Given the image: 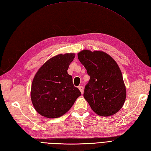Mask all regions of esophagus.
I'll list each match as a JSON object with an SVG mask.
<instances>
[{
	"instance_id": "34e87169",
	"label": "esophagus",
	"mask_w": 151,
	"mask_h": 151,
	"mask_svg": "<svg viewBox=\"0 0 151 151\" xmlns=\"http://www.w3.org/2000/svg\"><path fill=\"white\" fill-rule=\"evenodd\" d=\"M78 89L80 91V92L83 94V87L82 86H78Z\"/></svg>"
}]
</instances>
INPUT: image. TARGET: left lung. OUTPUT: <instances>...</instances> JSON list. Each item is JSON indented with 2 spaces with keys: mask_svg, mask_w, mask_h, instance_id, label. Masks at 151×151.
Segmentation results:
<instances>
[{
  "mask_svg": "<svg viewBox=\"0 0 151 151\" xmlns=\"http://www.w3.org/2000/svg\"><path fill=\"white\" fill-rule=\"evenodd\" d=\"M78 58L90 76L83 97L100 116L113 115L121 109L126 98L122 72L114 59L103 51L83 50Z\"/></svg>",
  "mask_w": 151,
  "mask_h": 151,
  "instance_id": "obj_1",
  "label": "left lung"
}]
</instances>
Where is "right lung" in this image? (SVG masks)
<instances>
[{
  "instance_id": "1",
  "label": "right lung",
  "mask_w": 151,
  "mask_h": 151,
  "mask_svg": "<svg viewBox=\"0 0 151 151\" xmlns=\"http://www.w3.org/2000/svg\"><path fill=\"white\" fill-rule=\"evenodd\" d=\"M74 53L50 58L36 73L31 85V99L35 110L49 118L61 116L71 109L81 93L68 73Z\"/></svg>"
}]
</instances>
